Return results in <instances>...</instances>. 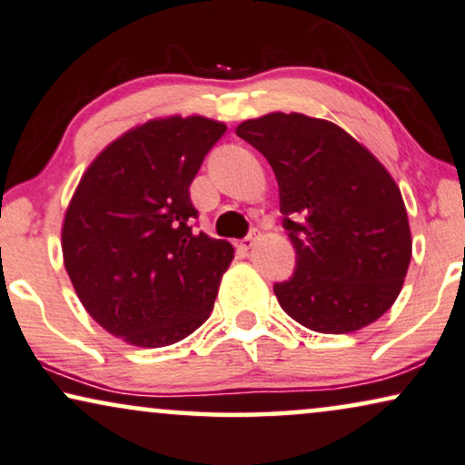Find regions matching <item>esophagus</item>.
<instances>
[{"instance_id":"34e87169","label":"esophagus","mask_w":465,"mask_h":465,"mask_svg":"<svg viewBox=\"0 0 465 465\" xmlns=\"http://www.w3.org/2000/svg\"><path fill=\"white\" fill-rule=\"evenodd\" d=\"M257 238H259V232H257V229H252L249 236H246V238L242 240V242H240V246H242L244 251H249V249H252V246H255Z\"/></svg>"}]
</instances>
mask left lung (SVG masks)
Segmentation results:
<instances>
[{"label": "left lung", "instance_id": "left-lung-1", "mask_svg": "<svg viewBox=\"0 0 465 465\" xmlns=\"http://www.w3.org/2000/svg\"><path fill=\"white\" fill-rule=\"evenodd\" d=\"M274 170L295 272L276 282L282 311L319 333H351L398 300L412 257L400 187L336 123L270 113L236 127Z\"/></svg>", "mask_w": 465, "mask_h": 465}]
</instances>
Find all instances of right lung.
<instances>
[{
	"label": "right lung",
	"mask_w": 465,
	"mask_h": 465,
	"mask_svg": "<svg viewBox=\"0 0 465 465\" xmlns=\"http://www.w3.org/2000/svg\"><path fill=\"white\" fill-rule=\"evenodd\" d=\"M225 129L200 114L142 123L110 142L74 191L61 227L67 276L93 321L123 342H181L213 312L233 246L193 232L189 187Z\"/></svg>",
	"instance_id": "add662e5"
}]
</instances>
